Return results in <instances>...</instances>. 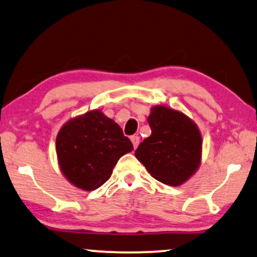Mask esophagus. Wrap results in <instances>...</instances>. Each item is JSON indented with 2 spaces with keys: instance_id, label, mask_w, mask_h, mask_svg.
<instances>
[{
  "instance_id": "esophagus-1",
  "label": "esophagus",
  "mask_w": 257,
  "mask_h": 257,
  "mask_svg": "<svg viewBox=\"0 0 257 257\" xmlns=\"http://www.w3.org/2000/svg\"><path fill=\"white\" fill-rule=\"evenodd\" d=\"M131 140H132V142H133V146H134V148L135 149L138 148V146H139V143H140V138H139V136H136V135L132 136Z\"/></svg>"
}]
</instances>
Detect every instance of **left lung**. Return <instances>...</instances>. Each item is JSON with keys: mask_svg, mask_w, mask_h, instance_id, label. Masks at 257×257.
<instances>
[{"mask_svg": "<svg viewBox=\"0 0 257 257\" xmlns=\"http://www.w3.org/2000/svg\"><path fill=\"white\" fill-rule=\"evenodd\" d=\"M148 123L152 134L140 143L136 159L155 180L180 186L200 166L202 139L196 124L182 112L163 105L152 109Z\"/></svg>", "mask_w": 257, "mask_h": 257, "instance_id": "obj_1", "label": "left lung"}]
</instances>
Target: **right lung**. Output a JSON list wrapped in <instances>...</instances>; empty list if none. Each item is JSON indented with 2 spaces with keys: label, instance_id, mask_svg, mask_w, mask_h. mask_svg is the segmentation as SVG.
Returning <instances> with one entry per match:
<instances>
[{
  "label": "right lung",
  "instance_id": "right-lung-1",
  "mask_svg": "<svg viewBox=\"0 0 257 257\" xmlns=\"http://www.w3.org/2000/svg\"><path fill=\"white\" fill-rule=\"evenodd\" d=\"M133 143L122 129L100 110L67 122L56 138L60 168L74 186L95 190L110 179L119 157Z\"/></svg>",
  "mask_w": 257,
  "mask_h": 257
}]
</instances>
